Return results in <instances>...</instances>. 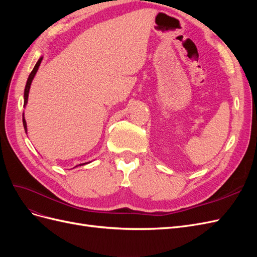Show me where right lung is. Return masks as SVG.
Wrapping results in <instances>:
<instances>
[{
    "label": "right lung",
    "mask_w": 257,
    "mask_h": 257,
    "mask_svg": "<svg viewBox=\"0 0 257 257\" xmlns=\"http://www.w3.org/2000/svg\"><path fill=\"white\" fill-rule=\"evenodd\" d=\"M42 60H43V58H41L40 60L37 61V63L35 64V66H34V68H33V71L31 72V74H30V76H29L27 84H26V89H25V104H23V106H26L27 103H28V97H29V91H30L31 83H32V80H33L34 76H35V74H36V72H37V69H38V67H40V65H41ZM22 122H23V126H25L26 133H27L28 130H27V122H26V119H25V114H23V116H22ZM84 164H85V163H84ZM84 164H80V165H84Z\"/></svg>",
    "instance_id": "1"
}]
</instances>
